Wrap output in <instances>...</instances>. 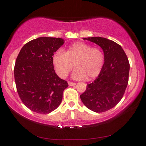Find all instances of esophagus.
<instances>
[{"mask_svg":"<svg viewBox=\"0 0 146 146\" xmlns=\"http://www.w3.org/2000/svg\"><path fill=\"white\" fill-rule=\"evenodd\" d=\"M76 84L74 83V82H68V85L70 86H75Z\"/></svg>","mask_w":146,"mask_h":146,"instance_id":"1","label":"esophagus"}]
</instances>
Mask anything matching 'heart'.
Masks as SVG:
<instances>
[{
	"mask_svg": "<svg viewBox=\"0 0 146 146\" xmlns=\"http://www.w3.org/2000/svg\"><path fill=\"white\" fill-rule=\"evenodd\" d=\"M52 60L56 72L61 78L67 76L74 64L76 69L72 73L74 78L87 77L91 80L96 78L101 72L104 64V55L98 48L78 42L69 46L65 52L61 49L56 51Z\"/></svg>",
	"mask_w": 146,
	"mask_h": 146,
	"instance_id": "1",
	"label": "heart"
}]
</instances>
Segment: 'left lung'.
Here are the masks:
<instances>
[{"label":"left lung","mask_w":146,"mask_h":146,"mask_svg":"<svg viewBox=\"0 0 146 146\" xmlns=\"http://www.w3.org/2000/svg\"><path fill=\"white\" fill-rule=\"evenodd\" d=\"M101 47L104 64L101 72L80 95L84 104L95 112H104L117 105L128 83L129 64L120 45L102 37L83 38Z\"/></svg>","instance_id":"obj_1"}]
</instances>
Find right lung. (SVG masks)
Instances as JSON below:
<instances>
[{
  "label": "right lung",
  "instance_id": "obj_1",
  "mask_svg": "<svg viewBox=\"0 0 146 146\" xmlns=\"http://www.w3.org/2000/svg\"><path fill=\"white\" fill-rule=\"evenodd\" d=\"M64 43L61 38L40 37L24 45L16 60L15 80L24 104L35 112L46 114L57 108L68 86L56 74L53 54Z\"/></svg>",
  "mask_w": 146,
  "mask_h": 146
}]
</instances>
